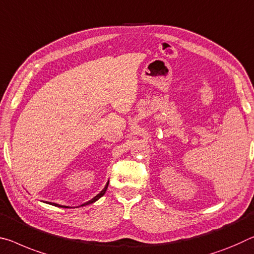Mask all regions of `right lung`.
I'll list each match as a JSON object with an SVG mask.
<instances>
[{
  "label": "right lung",
  "instance_id": "add662e5",
  "mask_svg": "<svg viewBox=\"0 0 254 254\" xmlns=\"http://www.w3.org/2000/svg\"><path fill=\"white\" fill-rule=\"evenodd\" d=\"M108 185H109V182L107 183V185L104 186V189L101 190V192L96 195V196H94L92 198V200H89V201H87V202H85V203H83L81 204V206H84V205H88V204H91V203H94L95 201H97L99 200L100 197H102L103 195H104V193L107 192V189H108ZM45 203H49V204H51V205H54V206H59V208H69V206H65V205H60V204H58V203H53V202H45Z\"/></svg>",
  "mask_w": 254,
  "mask_h": 254
}]
</instances>
